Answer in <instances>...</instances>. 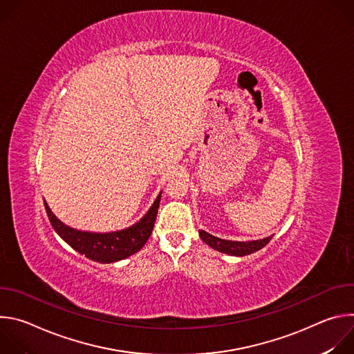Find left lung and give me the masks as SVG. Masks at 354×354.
I'll return each instance as SVG.
<instances>
[{"instance_id":"8db88e82","label":"left lung","mask_w":354,"mask_h":354,"mask_svg":"<svg viewBox=\"0 0 354 354\" xmlns=\"http://www.w3.org/2000/svg\"><path fill=\"white\" fill-rule=\"evenodd\" d=\"M200 238L203 239L209 246L213 249L223 252V254H228L232 257H245L250 255L254 252L262 249L265 245L269 243L272 236H268L265 239H258V241H249V242H238V241H227V239H220L217 236L210 235L209 232L198 230Z\"/></svg>"}]
</instances>
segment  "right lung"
Instances as JSON below:
<instances>
[{"mask_svg":"<svg viewBox=\"0 0 354 354\" xmlns=\"http://www.w3.org/2000/svg\"><path fill=\"white\" fill-rule=\"evenodd\" d=\"M160 200L161 194H158L153 207L133 227L108 234H93L73 230L56 218V216L46 205V201L44 207L53 228L70 246L92 261L100 263H112L136 254L144 246L151 232H153L160 207Z\"/></svg>","mask_w":354,"mask_h":354,"instance_id":"1","label":"right lung"}]
</instances>
